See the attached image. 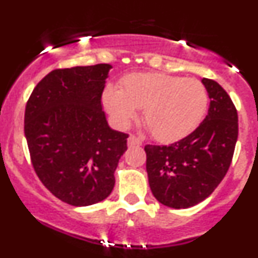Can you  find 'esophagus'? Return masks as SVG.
<instances>
[{
  "label": "esophagus",
  "mask_w": 258,
  "mask_h": 258,
  "mask_svg": "<svg viewBox=\"0 0 258 258\" xmlns=\"http://www.w3.org/2000/svg\"><path fill=\"white\" fill-rule=\"evenodd\" d=\"M127 145H128V147H140V146L142 145V142L140 141L136 136L131 135V136L128 137V140H127Z\"/></svg>",
  "instance_id": "obj_1"
}]
</instances>
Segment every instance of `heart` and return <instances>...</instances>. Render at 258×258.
<instances>
[{
  "mask_svg": "<svg viewBox=\"0 0 258 258\" xmlns=\"http://www.w3.org/2000/svg\"><path fill=\"white\" fill-rule=\"evenodd\" d=\"M102 102L117 126H128L144 108L142 118L157 141L172 144L201 123L209 107L206 87L195 79L165 74H132L122 88L107 86Z\"/></svg>",
  "mask_w": 258,
  "mask_h": 258,
  "instance_id": "heart-1",
  "label": "heart"
}]
</instances>
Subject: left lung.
<instances>
[{"mask_svg":"<svg viewBox=\"0 0 258 258\" xmlns=\"http://www.w3.org/2000/svg\"><path fill=\"white\" fill-rule=\"evenodd\" d=\"M201 81L210 97L202 123L175 144L145 147L151 191L171 209H188L207 199L227 173L237 142L238 117L230 96L216 81Z\"/></svg>","mask_w":258,"mask_h":258,"instance_id":"obj_1","label":"left lung"}]
</instances>
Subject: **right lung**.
<instances>
[{
	"instance_id": "1",
	"label": "right lung",
	"mask_w": 258,
	"mask_h": 258,
	"mask_svg": "<svg viewBox=\"0 0 258 258\" xmlns=\"http://www.w3.org/2000/svg\"><path fill=\"white\" fill-rule=\"evenodd\" d=\"M111 69L98 63L54 70L37 83L26 106L33 168L52 195L72 206L110 196L127 150L128 135L108 126L101 103Z\"/></svg>"
}]
</instances>
